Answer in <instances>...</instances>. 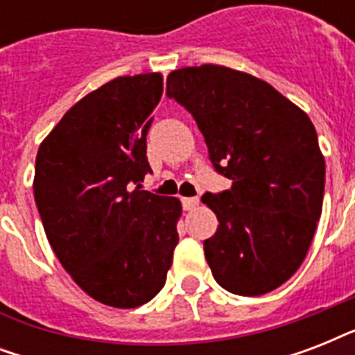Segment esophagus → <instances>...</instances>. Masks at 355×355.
<instances>
[{
	"mask_svg": "<svg viewBox=\"0 0 355 355\" xmlns=\"http://www.w3.org/2000/svg\"><path fill=\"white\" fill-rule=\"evenodd\" d=\"M197 205H199V199H197V197H184L182 199L184 210H193Z\"/></svg>",
	"mask_w": 355,
	"mask_h": 355,
	"instance_id": "esophagus-1",
	"label": "esophagus"
}]
</instances>
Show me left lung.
<instances>
[{"label": "left lung", "instance_id": "obj_1", "mask_svg": "<svg viewBox=\"0 0 355 355\" xmlns=\"http://www.w3.org/2000/svg\"><path fill=\"white\" fill-rule=\"evenodd\" d=\"M166 96L193 116L208 156L232 188L205 193L217 232L205 241L223 289L258 297L302 265L324 197V158L311 119L252 75L205 64L167 75Z\"/></svg>", "mask_w": 355, "mask_h": 355}]
</instances>
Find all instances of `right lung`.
I'll return each instance as SVG.
<instances>
[{"instance_id":"obj_1","label":"right lung","mask_w":355,"mask_h":355,"mask_svg":"<svg viewBox=\"0 0 355 355\" xmlns=\"http://www.w3.org/2000/svg\"><path fill=\"white\" fill-rule=\"evenodd\" d=\"M162 75L118 77L80 99L42 141L35 200L75 284L112 308L160 293L178 243L180 202L141 189Z\"/></svg>"}]
</instances>
